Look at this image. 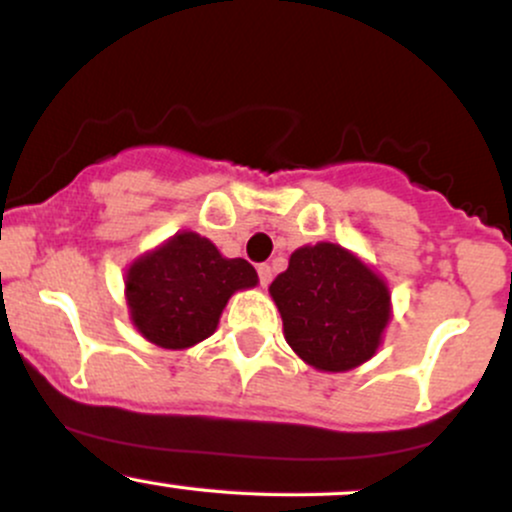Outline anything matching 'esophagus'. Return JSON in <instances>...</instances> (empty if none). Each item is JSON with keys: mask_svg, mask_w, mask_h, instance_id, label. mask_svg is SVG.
Listing matches in <instances>:
<instances>
[{"mask_svg": "<svg viewBox=\"0 0 512 512\" xmlns=\"http://www.w3.org/2000/svg\"><path fill=\"white\" fill-rule=\"evenodd\" d=\"M257 274H260V284L269 286V281H272V267H269V264H260V267H257Z\"/></svg>", "mask_w": 512, "mask_h": 512, "instance_id": "esophagus-1", "label": "esophagus"}]
</instances>
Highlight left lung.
<instances>
[{"label":"left lung","mask_w":512,"mask_h":512,"mask_svg":"<svg viewBox=\"0 0 512 512\" xmlns=\"http://www.w3.org/2000/svg\"><path fill=\"white\" fill-rule=\"evenodd\" d=\"M286 342L317 370H349L375 354L390 293L351 252L332 243L305 245L269 286Z\"/></svg>","instance_id":"obj_1"}]
</instances>
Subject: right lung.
<instances>
[{"mask_svg":"<svg viewBox=\"0 0 512 512\" xmlns=\"http://www.w3.org/2000/svg\"><path fill=\"white\" fill-rule=\"evenodd\" d=\"M257 284L248 260H226L211 240L178 233L127 272V303L137 330L166 349H187L214 334L238 289Z\"/></svg>","mask_w":512,"mask_h":512,"instance_id":"1","label":"right lung"}]
</instances>
